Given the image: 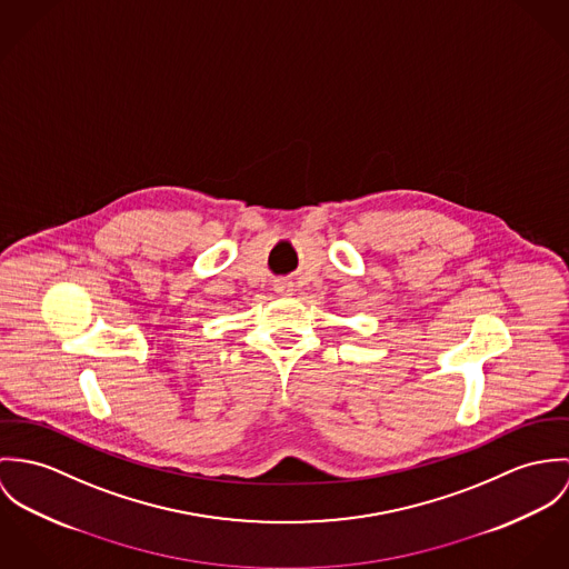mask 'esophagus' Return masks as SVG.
I'll list each match as a JSON object with an SVG mask.
<instances>
[{
  "instance_id": "esophagus-1",
  "label": "esophagus",
  "mask_w": 569,
  "mask_h": 569,
  "mask_svg": "<svg viewBox=\"0 0 569 569\" xmlns=\"http://www.w3.org/2000/svg\"><path fill=\"white\" fill-rule=\"evenodd\" d=\"M274 292L288 297V295L292 292V281H288V279H277V281H274Z\"/></svg>"
}]
</instances>
